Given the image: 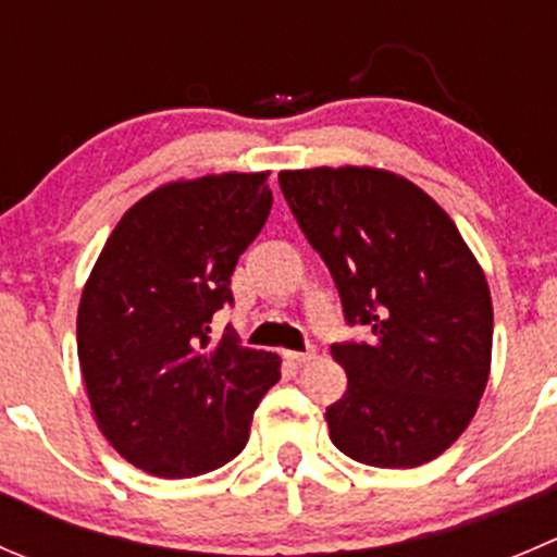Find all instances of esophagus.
I'll return each instance as SVG.
<instances>
[{
	"mask_svg": "<svg viewBox=\"0 0 557 557\" xmlns=\"http://www.w3.org/2000/svg\"><path fill=\"white\" fill-rule=\"evenodd\" d=\"M285 359H288L290 364L301 367V364H307V361L315 359V350H288V354H285Z\"/></svg>",
	"mask_w": 557,
	"mask_h": 557,
	"instance_id": "obj_1",
	"label": "esophagus"
}]
</instances>
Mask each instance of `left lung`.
I'll list each match as a JSON object with an SVG mask.
<instances>
[{
  "label": "left lung",
  "instance_id": "8db88e82",
  "mask_svg": "<svg viewBox=\"0 0 557 557\" xmlns=\"http://www.w3.org/2000/svg\"><path fill=\"white\" fill-rule=\"evenodd\" d=\"M280 190L329 267L348 326L332 345L348 388L326 408L332 444L375 468H416L476 413L493 356L484 272L449 214L375 169L283 171Z\"/></svg>",
  "mask_w": 557,
  "mask_h": 557
}]
</instances>
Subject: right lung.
<instances>
[{
  "label": "right lung",
  "instance_id": "right-lung-1",
  "mask_svg": "<svg viewBox=\"0 0 557 557\" xmlns=\"http://www.w3.org/2000/svg\"><path fill=\"white\" fill-rule=\"evenodd\" d=\"M269 174L176 182L108 236L78 307V361L102 435L141 471L190 479L234 460L280 359L214 343L231 274L272 209Z\"/></svg>",
  "mask_w": 557,
  "mask_h": 557
}]
</instances>
